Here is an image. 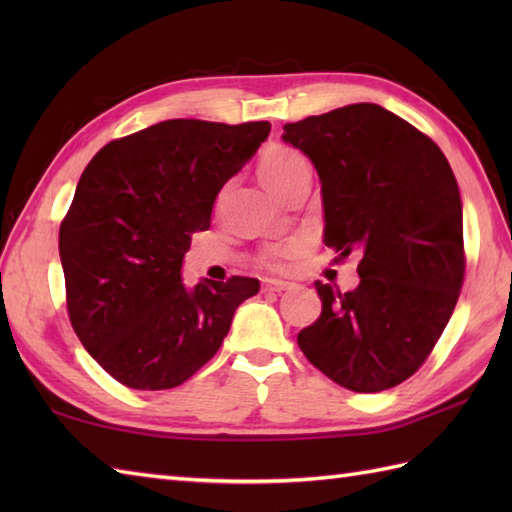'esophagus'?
I'll list each match as a JSON object with an SVG mask.
<instances>
[{
    "label": "esophagus",
    "instance_id": "obj_1",
    "mask_svg": "<svg viewBox=\"0 0 512 512\" xmlns=\"http://www.w3.org/2000/svg\"><path fill=\"white\" fill-rule=\"evenodd\" d=\"M290 288H292V284H288V281H279V279H264V284H262L264 292H284Z\"/></svg>",
    "mask_w": 512,
    "mask_h": 512
}]
</instances>
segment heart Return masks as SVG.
<instances>
[{
    "instance_id": "obj_1",
    "label": "heart",
    "mask_w": 512,
    "mask_h": 512,
    "mask_svg": "<svg viewBox=\"0 0 512 512\" xmlns=\"http://www.w3.org/2000/svg\"><path fill=\"white\" fill-rule=\"evenodd\" d=\"M303 169H308L306 158H303L297 149H290V147L268 149L262 162H259V176H262L266 187L270 191H275L277 195ZM295 250H297V244H284V246L270 248L264 255V264L268 268H281Z\"/></svg>"
}]
</instances>
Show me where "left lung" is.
Returning a JSON list of instances; mask_svg holds the SVG:
<instances>
[{
  "instance_id": "1",
  "label": "left lung",
  "mask_w": 512,
  "mask_h": 512,
  "mask_svg": "<svg viewBox=\"0 0 512 512\" xmlns=\"http://www.w3.org/2000/svg\"><path fill=\"white\" fill-rule=\"evenodd\" d=\"M321 178L323 242L341 262L361 253V284L317 281L321 317L297 343L345 389L400 385L436 347L464 284L458 182L440 147L374 103L345 105L284 127Z\"/></svg>"
}]
</instances>
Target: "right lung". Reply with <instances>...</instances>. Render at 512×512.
Masks as SVG:
<instances>
[{
	"label": "right lung",
	"mask_w": 512,
	"mask_h": 512,
	"mask_svg": "<svg viewBox=\"0 0 512 512\" xmlns=\"http://www.w3.org/2000/svg\"><path fill=\"white\" fill-rule=\"evenodd\" d=\"M270 123L173 118L116 138L96 154L59 228L65 306L85 350L118 383L171 389L220 350L253 277L184 288L191 235L211 226L226 180Z\"/></svg>",
	"instance_id": "1"
}]
</instances>
